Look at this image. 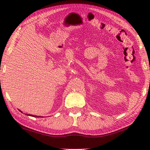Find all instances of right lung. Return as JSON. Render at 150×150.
Here are the masks:
<instances>
[{"label":"right lung","instance_id":"add662e5","mask_svg":"<svg viewBox=\"0 0 150 150\" xmlns=\"http://www.w3.org/2000/svg\"><path fill=\"white\" fill-rule=\"evenodd\" d=\"M20 112H22L21 110H20ZM28 116H34V117H40V116H34V115H26ZM42 117V116H41Z\"/></svg>","mask_w":150,"mask_h":150}]
</instances>
